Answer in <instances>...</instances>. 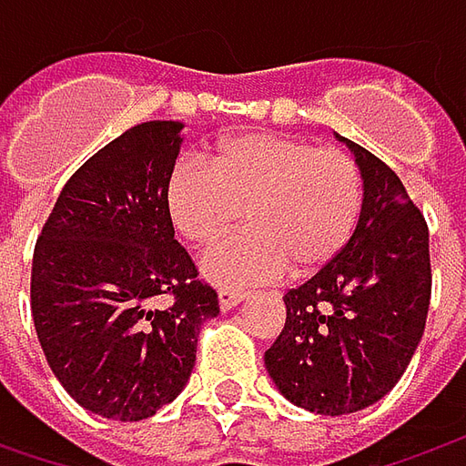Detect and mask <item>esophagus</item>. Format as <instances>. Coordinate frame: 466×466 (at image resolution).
<instances>
[{"mask_svg": "<svg viewBox=\"0 0 466 466\" xmlns=\"http://www.w3.org/2000/svg\"><path fill=\"white\" fill-rule=\"evenodd\" d=\"M218 300H220V309L223 311H230V309L241 306L243 300H246V293H238V290H220Z\"/></svg>", "mask_w": 466, "mask_h": 466, "instance_id": "esophagus-1", "label": "esophagus"}]
</instances>
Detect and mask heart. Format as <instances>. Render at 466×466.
Listing matches in <instances>:
<instances>
[{"label": "heart", "mask_w": 466, "mask_h": 466, "mask_svg": "<svg viewBox=\"0 0 466 466\" xmlns=\"http://www.w3.org/2000/svg\"><path fill=\"white\" fill-rule=\"evenodd\" d=\"M360 207L363 181L348 153L272 132L223 137L207 166L181 160L166 178L170 225L197 248L215 246L246 218L248 230L202 261L220 288L324 269L352 238Z\"/></svg>", "instance_id": "1"}]
</instances>
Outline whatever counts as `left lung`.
I'll return each instance as SVG.
<instances>
[{
    "instance_id": "1",
    "label": "left lung",
    "mask_w": 466,
    "mask_h": 466,
    "mask_svg": "<svg viewBox=\"0 0 466 466\" xmlns=\"http://www.w3.org/2000/svg\"><path fill=\"white\" fill-rule=\"evenodd\" d=\"M337 139L360 170V218L342 254L282 298L285 327L264 352L279 394L329 418L366 410L394 389L420 345L431 303L420 209L386 163Z\"/></svg>"
}]
</instances>
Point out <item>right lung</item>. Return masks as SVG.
<instances>
[{
    "label": "right lung",
    "instance_id": "add662e5",
    "mask_svg": "<svg viewBox=\"0 0 466 466\" xmlns=\"http://www.w3.org/2000/svg\"><path fill=\"white\" fill-rule=\"evenodd\" d=\"M181 132V121H145L108 142L64 184L35 243L30 311L46 360L75 402L108 420L173 402L220 313L166 212ZM157 295L171 306L155 307Z\"/></svg>",
    "mask_w": 466,
    "mask_h": 466
}]
</instances>
